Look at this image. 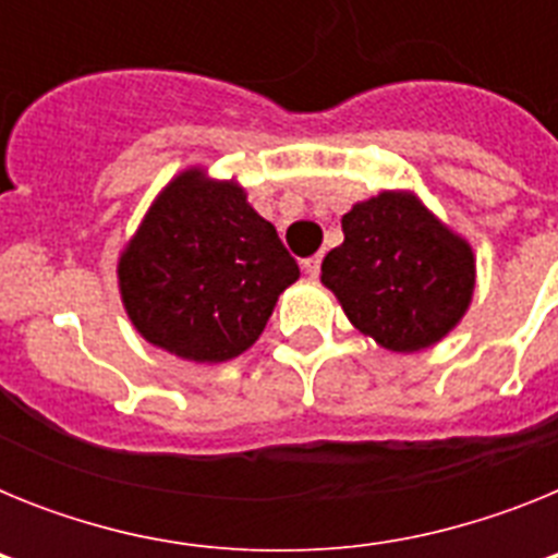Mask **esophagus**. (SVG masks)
Returning a JSON list of instances; mask_svg holds the SVG:
<instances>
[{
    "label": "esophagus",
    "instance_id": "1",
    "mask_svg": "<svg viewBox=\"0 0 558 558\" xmlns=\"http://www.w3.org/2000/svg\"><path fill=\"white\" fill-rule=\"evenodd\" d=\"M302 268H304V274L313 276L315 279V276L322 274V254H315V256H310V259H304Z\"/></svg>",
    "mask_w": 558,
    "mask_h": 558
}]
</instances>
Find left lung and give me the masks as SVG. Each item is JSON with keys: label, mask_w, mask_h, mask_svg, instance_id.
<instances>
[{"label": "left lung", "mask_w": 558, "mask_h": 558, "mask_svg": "<svg viewBox=\"0 0 558 558\" xmlns=\"http://www.w3.org/2000/svg\"><path fill=\"white\" fill-rule=\"evenodd\" d=\"M343 243L322 282L354 329L388 352L433 347L461 324L475 293V254L408 190H383L340 220Z\"/></svg>", "instance_id": "8db88e82"}]
</instances>
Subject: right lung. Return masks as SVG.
<instances>
[{"mask_svg": "<svg viewBox=\"0 0 558 558\" xmlns=\"http://www.w3.org/2000/svg\"><path fill=\"white\" fill-rule=\"evenodd\" d=\"M136 332L181 360L226 363L256 343L299 265L234 179L179 172L117 263Z\"/></svg>", "mask_w": 558, "mask_h": 558, "instance_id": "add662e5", "label": "right lung"}]
</instances>
